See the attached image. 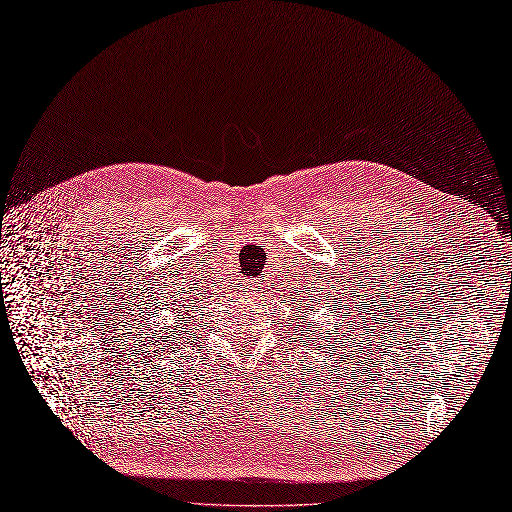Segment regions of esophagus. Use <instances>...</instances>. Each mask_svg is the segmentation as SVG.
Listing matches in <instances>:
<instances>
[{
  "instance_id": "1",
  "label": "esophagus",
  "mask_w": 512,
  "mask_h": 512,
  "mask_svg": "<svg viewBox=\"0 0 512 512\" xmlns=\"http://www.w3.org/2000/svg\"><path fill=\"white\" fill-rule=\"evenodd\" d=\"M244 289H246V291H253V293L261 291L259 280H246V282H244Z\"/></svg>"
}]
</instances>
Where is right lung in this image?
<instances>
[{
	"label": "right lung",
	"instance_id": "obj_1",
	"mask_svg": "<svg viewBox=\"0 0 512 512\" xmlns=\"http://www.w3.org/2000/svg\"><path fill=\"white\" fill-rule=\"evenodd\" d=\"M162 339H164V337H162Z\"/></svg>",
	"mask_w": 512,
	"mask_h": 512
}]
</instances>
